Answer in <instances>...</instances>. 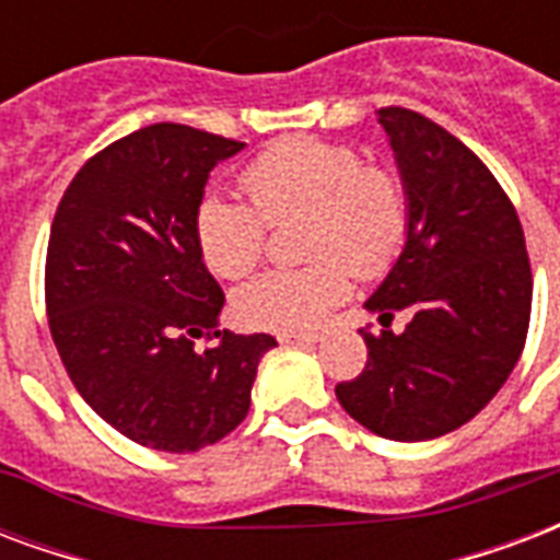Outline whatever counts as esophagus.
<instances>
[{
	"label": "esophagus",
	"mask_w": 560,
	"mask_h": 560,
	"mask_svg": "<svg viewBox=\"0 0 560 560\" xmlns=\"http://www.w3.org/2000/svg\"><path fill=\"white\" fill-rule=\"evenodd\" d=\"M322 330H310V334H283L280 336V342L285 345H315L318 339H322Z\"/></svg>",
	"instance_id": "34e87169"
}]
</instances>
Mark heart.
Segmentation results:
<instances>
[{
	"label": "heart",
	"mask_w": 560,
	"mask_h": 560,
	"mask_svg": "<svg viewBox=\"0 0 560 560\" xmlns=\"http://www.w3.org/2000/svg\"><path fill=\"white\" fill-rule=\"evenodd\" d=\"M250 203L203 197L195 238L209 271L238 280L262 262L268 226L304 218L301 256L310 265L262 275L235 295L247 327L301 334L342 304L348 271L360 280L386 275L401 250L410 203L401 176L384 162H363L351 144L283 138L242 171Z\"/></svg>",
	"instance_id": "1"
}]
</instances>
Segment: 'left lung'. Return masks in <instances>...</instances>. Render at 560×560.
Here are the masks:
<instances>
[{
	"instance_id": "left-lung-1",
	"label": "left lung",
	"mask_w": 560,
	"mask_h": 560,
	"mask_svg": "<svg viewBox=\"0 0 560 560\" xmlns=\"http://www.w3.org/2000/svg\"><path fill=\"white\" fill-rule=\"evenodd\" d=\"M405 176L410 224L393 271L365 301L363 372L336 384L345 413L372 434L434 440L481 413L523 354L532 265L523 224L490 167L431 117L377 112ZM395 312L408 315L393 335Z\"/></svg>"
}]
</instances>
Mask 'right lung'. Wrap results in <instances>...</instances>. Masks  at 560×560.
<instances>
[{"instance_id":"1","label":"right lung","mask_w":560,"mask_h":560,"mask_svg":"<svg viewBox=\"0 0 560 560\" xmlns=\"http://www.w3.org/2000/svg\"><path fill=\"white\" fill-rule=\"evenodd\" d=\"M242 147L144 126L91 155L52 218L44 289L58 357L96 416L155 452H200L235 431L277 345L218 330L224 292L195 238L209 171Z\"/></svg>"}]
</instances>
